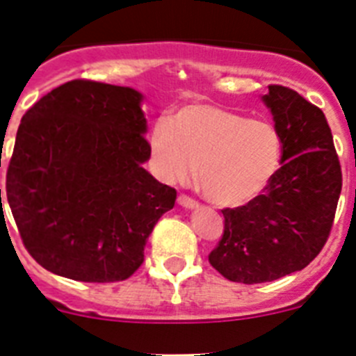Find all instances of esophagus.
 <instances>
[{
  "label": "esophagus",
  "mask_w": 356,
  "mask_h": 356,
  "mask_svg": "<svg viewBox=\"0 0 356 356\" xmlns=\"http://www.w3.org/2000/svg\"><path fill=\"white\" fill-rule=\"evenodd\" d=\"M178 205L184 207V209H187V210L197 209V203H196V201H194L193 197L184 196V194H181V196H178Z\"/></svg>",
  "instance_id": "1"
}]
</instances>
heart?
Instances as JSON below:
<instances>
[{"label":"heart","instance_id":"b5f03b06","mask_svg":"<svg viewBox=\"0 0 356 356\" xmlns=\"http://www.w3.org/2000/svg\"><path fill=\"white\" fill-rule=\"evenodd\" d=\"M151 156L165 181L194 175L213 205L242 207L269 187L282 163V139L269 122L212 103H187L149 135Z\"/></svg>","mask_w":356,"mask_h":356}]
</instances>
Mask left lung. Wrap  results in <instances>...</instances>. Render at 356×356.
<instances>
[{
    "label": "left lung",
    "mask_w": 356,
    "mask_h": 356,
    "mask_svg": "<svg viewBox=\"0 0 356 356\" xmlns=\"http://www.w3.org/2000/svg\"><path fill=\"white\" fill-rule=\"evenodd\" d=\"M282 139V168L257 200L225 209L212 267L238 284L301 271L325 246L342 188L332 130L323 110L296 90L269 85L262 96Z\"/></svg>",
    "instance_id": "8db88e82"
}]
</instances>
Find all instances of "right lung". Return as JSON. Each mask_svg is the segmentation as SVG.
<instances>
[{"label":"right lung","mask_w":356,"mask_h":356,"mask_svg":"<svg viewBox=\"0 0 356 356\" xmlns=\"http://www.w3.org/2000/svg\"><path fill=\"white\" fill-rule=\"evenodd\" d=\"M143 99L131 87L72 80L21 119L6 200L28 253L53 275L127 280L175 207V188L143 168L151 155Z\"/></svg>","instance_id":"obj_1"}]
</instances>
